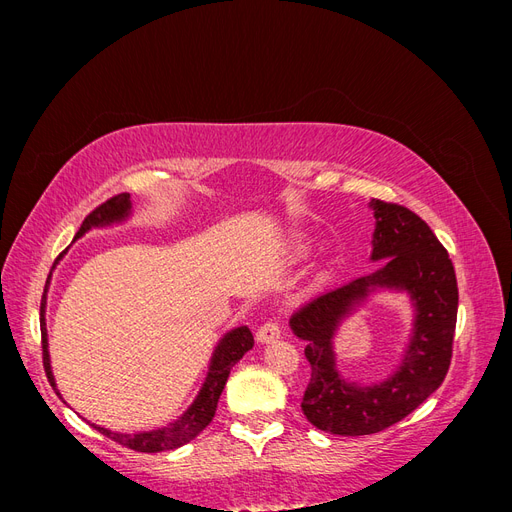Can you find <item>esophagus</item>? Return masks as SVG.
Instances as JSON below:
<instances>
[{
  "label": "esophagus",
  "instance_id": "obj_1",
  "mask_svg": "<svg viewBox=\"0 0 512 512\" xmlns=\"http://www.w3.org/2000/svg\"><path fill=\"white\" fill-rule=\"evenodd\" d=\"M280 333H282L280 324H277L275 320H267L265 324H260V327H258L256 339H258V342H262V344H267V342H275V339L280 337Z\"/></svg>",
  "mask_w": 512,
  "mask_h": 512
}]
</instances>
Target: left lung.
<instances>
[{
  "instance_id": "1",
  "label": "left lung",
  "mask_w": 512,
  "mask_h": 512,
  "mask_svg": "<svg viewBox=\"0 0 512 512\" xmlns=\"http://www.w3.org/2000/svg\"><path fill=\"white\" fill-rule=\"evenodd\" d=\"M376 215L371 260L382 265L369 275L320 294L290 318L294 335L305 339L312 378L301 408L314 427L337 436H369L399 423L444 382L453 356L459 290L455 267L425 220L404 205L371 200ZM408 289L417 307L407 359L378 387H354L338 378L330 339L354 302L369 287Z\"/></svg>"
}]
</instances>
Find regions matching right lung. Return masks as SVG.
Wrapping results in <instances>:
<instances>
[{
    "label": "right lung",
    "mask_w": 512,
    "mask_h": 512,
    "mask_svg": "<svg viewBox=\"0 0 512 512\" xmlns=\"http://www.w3.org/2000/svg\"><path fill=\"white\" fill-rule=\"evenodd\" d=\"M130 211V194H117L113 198L104 200L102 205H98L94 211H91L87 218L83 220L79 232H76L74 239L83 237L85 232L91 226H100V224H108L121 220L123 215ZM61 258V256H59ZM57 258V260H59ZM55 260V262H57ZM51 277V275H49ZM46 288H49V280H46L44 286V294H42V303H40V333H42V363H44V371L46 378H49L51 386L55 389V380L51 374V363H49V350H46V327H44V305H46ZM254 346V335L247 327H239L235 331H230L220 346L215 348V354L211 359V367H209V376L207 382L203 386V391L196 397V401L192 404V408L185 412L179 421L170 423L168 427L162 429H153V431H145V433H115L111 429L104 427H96L100 433H104L106 438L115 440L121 446H128L132 451L138 453H162V451H173V448H179L183 444H188L190 440H194L200 431H203L215 416V408H218L220 395L226 386V380L230 376V369L235 367V363L241 361V356L252 350ZM57 391V389H55Z\"/></svg>",
    "instance_id": "right-lung-1"
}]
</instances>
